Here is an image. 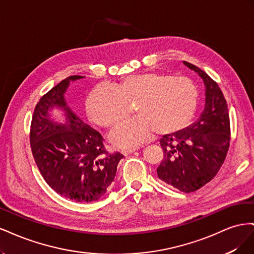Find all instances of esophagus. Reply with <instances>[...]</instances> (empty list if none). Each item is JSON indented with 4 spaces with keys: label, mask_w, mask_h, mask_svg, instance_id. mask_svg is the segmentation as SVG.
Here are the masks:
<instances>
[{
    "label": "esophagus",
    "mask_w": 254,
    "mask_h": 254,
    "mask_svg": "<svg viewBox=\"0 0 254 254\" xmlns=\"http://www.w3.org/2000/svg\"><path fill=\"white\" fill-rule=\"evenodd\" d=\"M137 149H139V148H137V147L127 148V149H123V150H122V152H123V155L127 156V155H129V153H131V152H133V151H135V150H137Z\"/></svg>",
    "instance_id": "34e87169"
}]
</instances>
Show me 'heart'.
<instances>
[{"mask_svg": "<svg viewBox=\"0 0 254 254\" xmlns=\"http://www.w3.org/2000/svg\"><path fill=\"white\" fill-rule=\"evenodd\" d=\"M199 91L187 77L144 73L127 76L113 88L98 86L90 92L86 108L95 124L110 127L124 119L134 103L137 117L122 122L110 134L113 144L131 147L153 133H172L186 127L196 112Z\"/></svg>", "mask_w": 254, "mask_h": 254, "instance_id": "b5f03b06", "label": "heart"}]
</instances>
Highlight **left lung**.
<instances>
[{
  "instance_id": "8db88e82",
  "label": "left lung",
  "mask_w": 254,
  "mask_h": 254,
  "mask_svg": "<svg viewBox=\"0 0 254 254\" xmlns=\"http://www.w3.org/2000/svg\"><path fill=\"white\" fill-rule=\"evenodd\" d=\"M203 79L205 106L193 125L160 140L164 158L157 168L160 180L184 193L210 182L224 163L230 145V119L224 94L201 68L184 61Z\"/></svg>"
}]
</instances>
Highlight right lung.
Returning a JSON list of instances; mask_svg holds the SVG:
<instances>
[{
    "label": "right lung",
    "instance_id": "1",
    "mask_svg": "<svg viewBox=\"0 0 254 254\" xmlns=\"http://www.w3.org/2000/svg\"><path fill=\"white\" fill-rule=\"evenodd\" d=\"M82 77L70 76L40 98L30 125V147L43 179L56 193L76 202H91L105 195L124 156L107 151L102 134L66 106L68 83ZM54 106L65 111L64 125L50 120Z\"/></svg>",
    "mask_w": 254,
    "mask_h": 254
}]
</instances>
